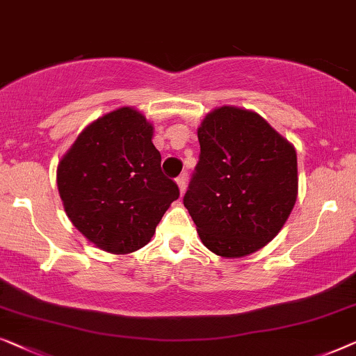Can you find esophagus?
<instances>
[{
  "instance_id": "obj_1",
  "label": "esophagus",
  "mask_w": 356,
  "mask_h": 356,
  "mask_svg": "<svg viewBox=\"0 0 356 356\" xmlns=\"http://www.w3.org/2000/svg\"><path fill=\"white\" fill-rule=\"evenodd\" d=\"M177 185H179L180 195H184L185 187H187V176H185V174H182V176L177 177Z\"/></svg>"
}]
</instances>
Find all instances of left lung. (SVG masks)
I'll use <instances>...</instances> for the list:
<instances>
[{
  "label": "left lung",
  "mask_w": 356,
  "mask_h": 356,
  "mask_svg": "<svg viewBox=\"0 0 356 356\" xmlns=\"http://www.w3.org/2000/svg\"><path fill=\"white\" fill-rule=\"evenodd\" d=\"M200 159L184 197L197 232L222 258L258 252L297 202V152L254 111L213 109L198 127Z\"/></svg>",
  "instance_id": "1"
}]
</instances>
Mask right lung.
I'll return each mask as SVG.
<instances>
[{
    "label": "right lung",
    "mask_w": 356,
    "mask_h": 356,
    "mask_svg": "<svg viewBox=\"0 0 356 356\" xmlns=\"http://www.w3.org/2000/svg\"><path fill=\"white\" fill-rule=\"evenodd\" d=\"M152 138L147 118L124 106L85 127L58 164L67 218L99 250L126 254L145 247L179 198Z\"/></svg>",
    "instance_id": "right-lung-1"
}]
</instances>
